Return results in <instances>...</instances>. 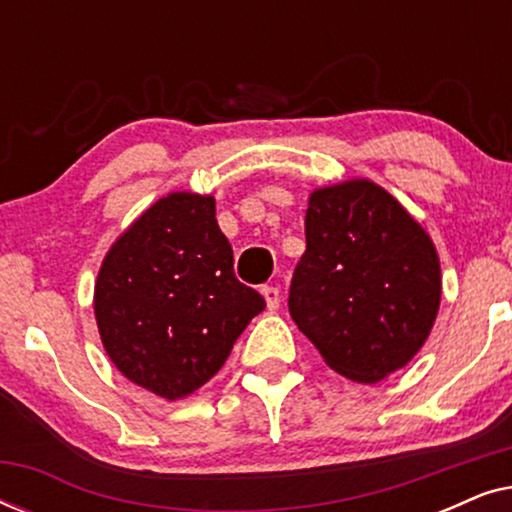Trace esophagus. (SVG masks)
I'll use <instances>...</instances> for the list:
<instances>
[{
	"label": "esophagus",
	"instance_id": "34e87169",
	"mask_svg": "<svg viewBox=\"0 0 512 512\" xmlns=\"http://www.w3.org/2000/svg\"><path fill=\"white\" fill-rule=\"evenodd\" d=\"M261 293L265 298V305H268V310H277V307H279V289H277V286H263Z\"/></svg>",
	"mask_w": 512,
	"mask_h": 512
}]
</instances>
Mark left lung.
Listing matches in <instances>:
<instances>
[{
    "mask_svg": "<svg viewBox=\"0 0 512 512\" xmlns=\"http://www.w3.org/2000/svg\"><path fill=\"white\" fill-rule=\"evenodd\" d=\"M305 240L289 312L328 366L373 384L410 363L440 305L426 230L382 186L349 179L310 195Z\"/></svg>",
    "mask_w": 512,
    "mask_h": 512,
    "instance_id": "obj_1",
    "label": "left lung"
}]
</instances>
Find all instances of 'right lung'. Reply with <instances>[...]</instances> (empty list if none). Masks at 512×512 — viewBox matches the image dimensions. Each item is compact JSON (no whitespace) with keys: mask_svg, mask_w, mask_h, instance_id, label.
Wrapping results in <instances>:
<instances>
[{"mask_svg":"<svg viewBox=\"0 0 512 512\" xmlns=\"http://www.w3.org/2000/svg\"><path fill=\"white\" fill-rule=\"evenodd\" d=\"M93 307L114 366L177 401L219 373L265 300L235 277L212 195L179 191L153 202L111 244Z\"/></svg>","mask_w":512,"mask_h":512,"instance_id":"obj_1","label":"right lung"}]
</instances>
